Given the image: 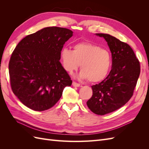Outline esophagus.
<instances>
[{
	"instance_id": "1",
	"label": "esophagus",
	"mask_w": 149,
	"mask_h": 149,
	"mask_svg": "<svg viewBox=\"0 0 149 149\" xmlns=\"http://www.w3.org/2000/svg\"><path fill=\"white\" fill-rule=\"evenodd\" d=\"M72 84H73V86H74V87H79L80 86V84H79V83H76V82H73V83H72Z\"/></svg>"
}]
</instances>
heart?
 I'll list each match as a JSON object with an SVG mask.
<instances>
[{
	"instance_id": "1",
	"label": "heart",
	"mask_w": 149,
	"mask_h": 149,
	"mask_svg": "<svg viewBox=\"0 0 149 149\" xmlns=\"http://www.w3.org/2000/svg\"><path fill=\"white\" fill-rule=\"evenodd\" d=\"M64 69L71 74L81 65L79 79H88L90 82H98L106 78L111 69L112 58L110 52L97 45L89 42L75 44L73 50L63 48L60 52Z\"/></svg>"
}]
</instances>
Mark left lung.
Masks as SVG:
<instances>
[{
  "label": "left lung",
  "mask_w": 149,
  "mask_h": 149,
  "mask_svg": "<svg viewBox=\"0 0 149 149\" xmlns=\"http://www.w3.org/2000/svg\"><path fill=\"white\" fill-rule=\"evenodd\" d=\"M107 43L112 55V69L102 81L93 85V96L87 101L94 114L104 115L127 103L133 95L141 67L132 48L128 44L105 33H96Z\"/></svg>",
  "instance_id": "8db88e82"
}]
</instances>
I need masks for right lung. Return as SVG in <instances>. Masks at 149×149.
I'll return each instance as SVG.
<instances>
[{
	"label": "right lung",
	"instance_id": "right-lung-1",
	"mask_svg": "<svg viewBox=\"0 0 149 149\" xmlns=\"http://www.w3.org/2000/svg\"><path fill=\"white\" fill-rule=\"evenodd\" d=\"M73 32L51 26L26 36L18 43L8 64L13 93L30 109L43 111L59 101L72 81L62 66L60 52Z\"/></svg>",
	"mask_w": 149,
	"mask_h": 149
}]
</instances>
